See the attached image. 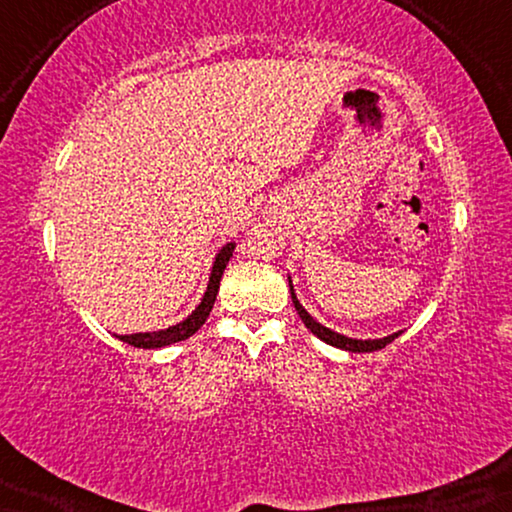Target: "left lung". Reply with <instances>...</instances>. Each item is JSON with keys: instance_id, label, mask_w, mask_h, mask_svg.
Instances as JSON below:
<instances>
[{"instance_id": "8db88e82", "label": "left lung", "mask_w": 512, "mask_h": 512, "mask_svg": "<svg viewBox=\"0 0 512 512\" xmlns=\"http://www.w3.org/2000/svg\"><path fill=\"white\" fill-rule=\"evenodd\" d=\"M289 289H291V300H293V307H296V312H298V317L303 319V324L310 328V331L317 335L319 340H324L326 345H333V347H338V349H345V352H354V354H363V352H377V349H382V347H387L389 342H394L398 335H401L403 331H396V333H391V335H384V338H373V340H359V338H349V335H342V333H338V331H333V328H328V326H324V324H319L317 319L312 317L310 312L305 310L303 305H300V300H298V296H296V289H293V279H291V275H289Z\"/></svg>"}]
</instances>
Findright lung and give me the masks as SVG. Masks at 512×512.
<instances>
[{"label": "right lung", "instance_id": "right-lung-1", "mask_svg": "<svg viewBox=\"0 0 512 512\" xmlns=\"http://www.w3.org/2000/svg\"><path fill=\"white\" fill-rule=\"evenodd\" d=\"M233 249H235V242H226L219 251H216L214 263H212V272H209V282H207L205 296L200 298L198 307H195V310L188 314L186 319H181L179 324H174V326L160 328V331L116 335V338L123 340V342H128V345H132V347H142V349L167 347V345H174V342H181V340L191 338V335L198 331L202 324H205L207 317H209V312H212L216 293H219L221 275H223V270H226L230 256H233Z\"/></svg>", "mask_w": 512, "mask_h": 512}]
</instances>
